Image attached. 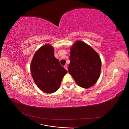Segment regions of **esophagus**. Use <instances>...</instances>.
Listing matches in <instances>:
<instances>
[{
	"instance_id": "1",
	"label": "esophagus",
	"mask_w": 129,
	"mask_h": 129,
	"mask_svg": "<svg viewBox=\"0 0 129 129\" xmlns=\"http://www.w3.org/2000/svg\"><path fill=\"white\" fill-rule=\"evenodd\" d=\"M64 68L66 70L68 69V67H67V65H64Z\"/></svg>"
}]
</instances>
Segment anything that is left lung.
Wrapping results in <instances>:
<instances>
[{
    "label": "left lung",
    "instance_id": "left-lung-1",
    "mask_svg": "<svg viewBox=\"0 0 129 129\" xmlns=\"http://www.w3.org/2000/svg\"><path fill=\"white\" fill-rule=\"evenodd\" d=\"M68 72L80 87L89 88L100 76L101 60L95 50L85 43L76 41L71 49Z\"/></svg>",
    "mask_w": 129,
    "mask_h": 129
}]
</instances>
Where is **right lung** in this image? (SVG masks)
I'll use <instances>...</instances> for the list:
<instances>
[{"label": "right lung", "mask_w": 129, "mask_h": 129, "mask_svg": "<svg viewBox=\"0 0 129 129\" xmlns=\"http://www.w3.org/2000/svg\"><path fill=\"white\" fill-rule=\"evenodd\" d=\"M30 71L37 86L42 91L50 93L57 91L67 73L54 56V48L49 44L43 46L35 53Z\"/></svg>", "instance_id": "add662e5"}]
</instances>
